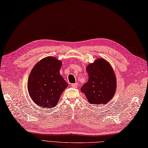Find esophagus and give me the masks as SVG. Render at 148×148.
<instances>
[{"mask_svg": "<svg viewBox=\"0 0 148 148\" xmlns=\"http://www.w3.org/2000/svg\"><path fill=\"white\" fill-rule=\"evenodd\" d=\"M77 85H78V84H77V83H76V84H71V86L74 87V88H77Z\"/></svg>", "mask_w": 148, "mask_h": 148, "instance_id": "esophagus-1", "label": "esophagus"}]
</instances>
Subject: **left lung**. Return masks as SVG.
<instances>
[{"instance_id":"1","label":"left lung","mask_w":148,"mask_h":148,"mask_svg":"<svg viewBox=\"0 0 148 148\" xmlns=\"http://www.w3.org/2000/svg\"><path fill=\"white\" fill-rule=\"evenodd\" d=\"M88 80L81 88L88 102L92 104H103L109 102L116 88L114 71L107 61L96 60L86 67Z\"/></svg>"}]
</instances>
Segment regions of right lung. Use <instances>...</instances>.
Returning <instances> with one entry per match:
<instances>
[{"mask_svg":"<svg viewBox=\"0 0 148 148\" xmlns=\"http://www.w3.org/2000/svg\"><path fill=\"white\" fill-rule=\"evenodd\" d=\"M62 62L53 57L42 59L29 75L27 88L32 99L42 108L54 107L68 84L60 74Z\"/></svg>","mask_w":148,"mask_h":148,"instance_id":"add662e5","label":"right lung"}]
</instances>
